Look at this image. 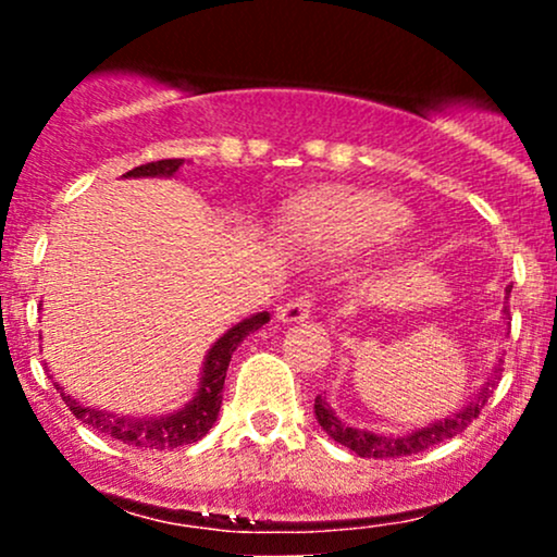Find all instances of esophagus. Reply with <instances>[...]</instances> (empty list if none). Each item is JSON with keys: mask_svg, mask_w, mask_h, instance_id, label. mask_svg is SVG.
<instances>
[{"mask_svg": "<svg viewBox=\"0 0 557 557\" xmlns=\"http://www.w3.org/2000/svg\"><path fill=\"white\" fill-rule=\"evenodd\" d=\"M311 314V296L304 293V296L290 298L287 304H283L277 309V319L280 322H304Z\"/></svg>", "mask_w": 557, "mask_h": 557, "instance_id": "esophagus-1", "label": "esophagus"}]
</instances>
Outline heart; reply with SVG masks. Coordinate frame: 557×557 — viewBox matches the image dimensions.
I'll list each match as a JSON object with an SVG mask.
<instances>
[{"instance_id":"b5f03b06","label":"heart","mask_w":557,"mask_h":557,"mask_svg":"<svg viewBox=\"0 0 557 557\" xmlns=\"http://www.w3.org/2000/svg\"><path fill=\"white\" fill-rule=\"evenodd\" d=\"M408 225V212L380 194H335L300 209L298 230L330 251H359L393 240Z\"/></svg>"}]
</instances>
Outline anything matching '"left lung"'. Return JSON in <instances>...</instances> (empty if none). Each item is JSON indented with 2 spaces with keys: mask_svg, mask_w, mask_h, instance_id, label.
I'll return each instance as SVG.
<instances>
[{
  "mask_svg": "<svg viewBox=\"0 0 557 557\" xmlns=\"http://www.w3.org/2000/svg\"><path fill=\"white\" fill-rule=\"evenodd\" d=\"M500 372H503V369L497 367L495 374H492L487 380V385L482 387V393H479L471 403H466L461 411L450 413L447 419L432 421V424L421 426V430L406 432V434H376V432L356 430V426L343 424V421L335 417V411H332L330 403L324 400L322 395H317L314 413H317L319 426H322V430L327 432L330 437L335 440V443L350 447L356 456H361V458L411 456V453H421V450H426V447L445 443V440L461 434L466 426H469L471 421L479 417V411H482L484 403H487L492 387H495V382H497V376H500Z\"/></svg>",
  "mask_w": 557,
  "mask_h": 557,
  "instance_id": "8db88e82",
  "label": "left lung"
}]
</instances>
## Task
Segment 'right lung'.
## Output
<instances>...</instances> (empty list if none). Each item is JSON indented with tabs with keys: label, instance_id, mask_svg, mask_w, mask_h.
Instances as JSON below:
<instances>
[{
	"label": "right lung",
	"instance_id": "add662e5",
	"mask_svg": "<svg viewBox=\"0 0 557 557\" xmlns=\"http://www.w3.org/2000/svg\"><path fill=\"white\" fill-rule=\"evenodd\" d=\"M183 168V159H162V162H149L140 164V168L125 172V177H172L177 170ZM270 322L267 311L243 319V322L230 327L225 335L209 348L207 359H203V372L201 382H198V393L194 400H188L181 411L164 413V417H117V413L99 411V408L81 406L73 395L62 393V400L67 403L70 411L75 419H81L83 424H88L91 430L107 434V437L120 440V443L133 445V447H149V450H172V447L198 443L209 430L214 426L216 413L222 406V387H225V374L233 359L235 348L243 343V337L257 332L259 327Z\"/></svg>",
	"mask_w": 557,
	"mask_h": 557
}]
</instances>
